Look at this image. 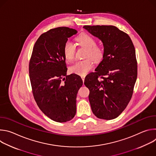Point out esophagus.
Listing matches in <instances>:
<instances>
[{"label":"esophagus","instance_id":"34e87169","mask_svg":"<svg viewBox=\"0 0 156 156\" xmlns=\"http://www.w3.org/2000/svg\"><path fill=\"white\" fill-rule=\"evenodd\" d=\"M81 78L82 80L84 81V78H85V75H81Z\"/></svg>","mask_w":156,"mask_h":156}]
</instances>
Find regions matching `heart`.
I'll return each mask as SVG.
<instances>
[{
	"instance_id": "heart-1",
	"label": "heart",
	"mask_w": 156,
	"mask_h": 156,
	"mask_svg": "<svg viewBox=\"0 0 156 156\" xmlns=\"http://www.w3.org/2000/svg\"><path fill=\"white\" fill-rule=\"evenodd\" d=\"M76 41L79 45L87 49L85 57H91L94 62L101 61L104 56V49L103 48L96 46V39L87 34L80 35ZM75 48L74 44L70 41H66L63 46V54L66 60L71 62L75 57ZM93 66L91 58H86L78 61L70 67V72L79 75H84L90 72Z\"/></svg>"
}]
</instances>
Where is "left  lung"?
<instances>
[{"label": "left lung", "mask_w": 156, "mask_h": 156, "mask_svg": "<svg viewBox=\"0 0 156 156\" xmlns=\"http://www.w3.org/2000/svg\"><path fill=\"white\" fill-rule=\"evenodd\" d=\"M83 28L101 40L104 49L96 72L84 80L91 110L99 119L112 120L125 110L133 94L137 78L135 49L129 36L116 27L87 25Z\"/></svg>", "instance_id": "obj_1"}]
</instances>
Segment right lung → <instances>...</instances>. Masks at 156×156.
Segmentation results:
<instances>
[{"label":"right lung","instance_id":"add662e5","mask_svg":"<svg viewBox=\"0 0 156 156\" xmlns=\"http://www.w3.org/2000/svg\"><path fill=\"white\" fill-rule=\"evenodd\" d=\"M78 31L58 27L41 34L33 47L29 73L34 99L42 112L57 122L71 120L76 112V96L81 78L66 75L63 46Z\"/></svg>","mask_w":156,"mask_h":156}]
</instances>
